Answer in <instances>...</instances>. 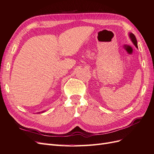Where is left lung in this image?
Listing matches in <instances>:
<instances>
[{
	"instance_id": "1",
	"label": "left lung",
	"mask_w": 154,
	"mask_h": 154,
	"mask_svg": "<svg viewBox=\"0 0 154 154\" xmlns=\"http://www.w3.org/2000/svg\"><path fill=\"white\" fill-rule=\"evenodd\" d=\"M129 37L130 39H131V42L134 44V45H135L137 47V48H138L137 41V39H136V38L135 36V35L130 32V33H129Z\"/></svg>"
}]
</instances>
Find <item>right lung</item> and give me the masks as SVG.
I'll use <instances>...</instances> for the list:
<instances>
[{
    "label": "right lung",
    "instance_id": "1",
    "mask_svg": "<svg viewBox=\"0 0 154 154\" xmlns=\"http://www.w3.org/2000/svg\"><path fill=\"white\" fill-rule=\"evenodd\" d=\"M45 112V111H42V112ZM38 113H41V112H38Z\"/></svg>",
    "mask_w": 154,
    "mask_h": 154
}]
</instances>
